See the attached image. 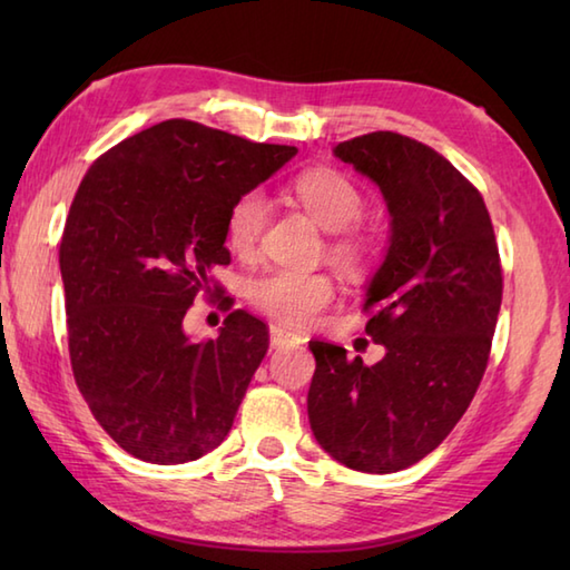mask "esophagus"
I'll use <instances>...</instances> for the list:
<instances>
[{"mask_svg": "<svg viewBox=\"0 0 570 570\" xmlns=\"http://www.w3.org/2000/svg\"><path fill=\"white\" fill-rule=\"evenodd\" d=\"M269 341H272V345L274 347H284V345H298V343H304V337H301L298 333H294V331H288V328H284V325H272L269 328Z\"/></svg>", "mask_w": 570, "mask_h": 570, "instance_id": "1", "label": "esophagus"}]
</instances>
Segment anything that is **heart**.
Returning a JSON list of instances; mask_svg holds the SVG:
<instances>
[{"label":"heart","instance_id":"heart-1","mask_svg":"<svg viewBox=\"0 0 570 570\" xmlns=\"http://www.w3.org/2000/svg\"><path fill=\"white\" fill-rule=\"evenodd\" d=\"M292 193L318 225L331 229V257L350 274L365 272L377 257V237L357 223L365 213V196L353 180L333 168H311L294 178ZM266 220L269 203L259 190H245L237 196L225 220L229 249L239 257H252L259 247ZM247 296L254 308L274 321L292 328H306L333 304L335 282L325 272L278 266L249 278Z\"/></svg>","mask_w":570,"mask_h":570}]
</instances>
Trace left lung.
I'll use <instances>...</instances> for the list:
<instances>
[{
    "label": "left lung",
    "instance_id": "left-lung-1",
    "mask_svg": "<svg viewBox=\"0 0 570 570\" xmlns=\"http://www.w3.org/2000/svg\"><path fill=\"white\" fill-rule=\"evenodd\" d=\"M382 188L386 259L362 311L384 345L377 365L311 341L308 421L337 463L396 472L426 458L465 414L488 370L502 304V262L480 190L435 149L396 131L335 147Z\"/></svg>",
    "mask_w": 570,
    "mask_h": 570
}]
</instances>
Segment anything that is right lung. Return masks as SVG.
<instances>
[{
    "instance_id": "add662e5",
    "label": "right lung",
    "mask_w": 570,
    "mask_h": 570,
    "mask_svg": "<svg viewBox=\"0 0 570 570\" xmlns=\"http://www.w3.org/2000/svg\"><path fill=\"white\" fill-rule=\"evenodd\" d=\"M294 154L166 119L82 176L58 249L70 367L95 421L129 455L188 463L233 429L269 325L230 311L215 342L193 344L183 318L200 293L223 288L210 269L229 264V205ZM216 303L229 309L235 298L222 292Z\"/></svg>"
}]
</instances>
